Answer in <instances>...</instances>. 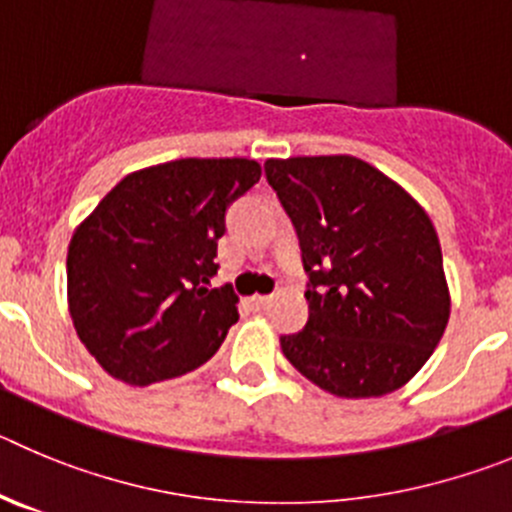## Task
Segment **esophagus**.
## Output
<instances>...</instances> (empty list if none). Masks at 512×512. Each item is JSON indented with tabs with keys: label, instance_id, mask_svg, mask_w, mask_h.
<instances>
[{
	"label": "esophagus",
	"instance_id": "1",
	"mask_svg": "<svg viewBox=\"0 0 512 512\" xmlns=\"http://www.w3.org/2000/svg\"><path fill=\"white\" fill-rule=\"evenodd\" d=\"M248 302H251L253 309H266L271 304V297H266V294H256V297H251Z\"/></svg>",
	"mask_w": 512,
	"mask_h": 512
}]
</instances>
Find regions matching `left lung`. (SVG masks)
I'll return each instance as SVG.
<instances>
[{"label":"left lung","instance_id":"1","mask_svg":"<svg viewBox=\"0 0 512 512\" xmlns=\"http://www.w3.org/2000/svg\"><path fill=\"white\" fill-rule=\"evenodd\" d=\"M264 170L309 274V320L281 337V353L332 396L406 386L442 340L452 307L426 210L350 154L266 159Z\"/></svg>","mask_w":512,"mask_h":512}]
</instances>
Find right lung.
Here are the masks:
<instances>
[{"mask_svg": "<svg viewBox=\"0 0 512 512\" xmlns=\"http://www.w3.org/2000/svg\"><path fill=\"white\" fill-rule=\"evenodd\" d=\"M261 177L243 157L175 159L126 175L75 228L68 307L88 353L129 386L177 378L215 355L238 322L218 274L225 210Z\"/></svg>", "mask_w": 512, "mask_h": 512, "instance_id": "add662e5", "label": "right lung"}]
</instances>
